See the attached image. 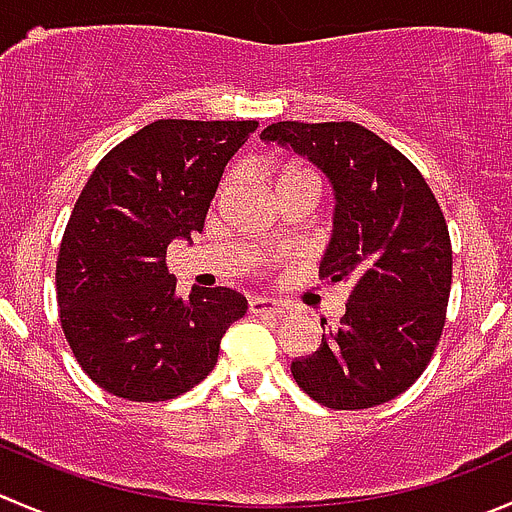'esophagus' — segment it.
Returning a JSON list of instances; mask_svg holds the SVG:
<instances>
[{
	"mask_svg": "<svg viewBox=\"0 0 512 512\" xmlns=\"http://www.w3.org/2000/svg\"><path fill=\"white\" fill-rule=\"evenodd\" d=\"M250 312L252 315H282L285 305L270 297H250Z\"/></svg>",
	"mask_w": 512,
	"mask_h": 512,
	"instance_id": "1",
	"label": "esophagus"
}]
</instances>
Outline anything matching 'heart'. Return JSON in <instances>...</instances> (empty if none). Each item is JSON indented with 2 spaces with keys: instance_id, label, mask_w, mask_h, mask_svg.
Masks as SVG:
<instances>
[{
  "instance_id": "obj_1",
  "label": "heart",
  "mask_w": 512,
  "mask_h": 512,
  "mask_svg": "<svg viewBox=\"0 0 512 512\" xmlns=\"http://www.w3.org/2000/svg\"><path fill=\"white\" fill-rule=\"evenodd\" d=\"M235 180H237L235 172H227L225 180H222V185H220V197L225 195L232 185H235ZM302 182L320 190V182H317V177L307 170H285L280 177H277V190H282V187H290V185H302Z\"/></svg>"
}]
</instances>
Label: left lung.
Masks as SVG:
<instances>
[{"mask_svg":"<svg viewBox=\"0 0 512 512\" xmlns=\"http://www.w3.org/2000/svg\"><path fill=\"white\" fill-rule=\"evenodd\" d=\"M260 137L330 177L335 230L320 277L350 287L345 315L320 350L292 362V377L332 410L398 398L428 367L448 312L453 245L433 190L403 152L357 122H275Z\"/></svg>","mask_w":512,"mask_h":512,"instance_id":"obj_1","label":"left lung"}]
</instances>
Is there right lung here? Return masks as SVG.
<instances>
[{
  "label": "right lung",
  "mask_w": 512,
  "mask_h": 512,
  "mask_svg": "<svg viewBox=\"0 0 512 512\" xmlns=\"http://www.w3.org/2000/svg\"><path fill=\"white\" fill-rule=\"evenodd\" d=\"M255 119H157L119 142L84 185L57 255L64 337L99 388L160 403L205 380L227 327L247 312L230 287L177 297L167 245L192 240Z\"/></svg>",
  "instance_id": "1"
}]
</instances>
